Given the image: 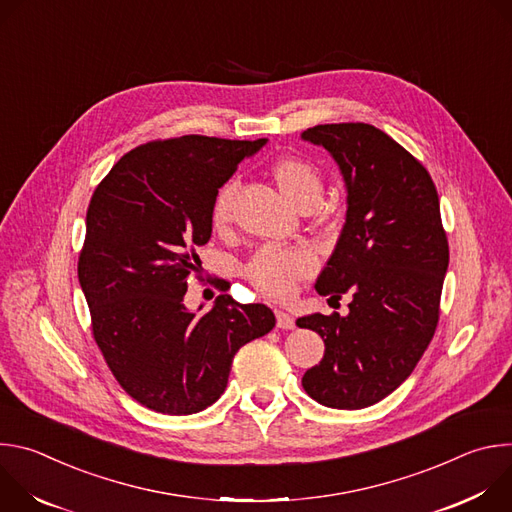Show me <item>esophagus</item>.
<instances>
[{"label":"esophagus","mask_w":512,"mask_h":512,"mask_svg":"<svg viewBox=\"0 0 512 512\" xmlns=\"http://www.w3.org/2000/svg\"><path fill=\"white\" fill-rule=\"evenodd\" d=\"M275 320H277V328H281V330H291V328H296V320L291 318L289 314L281 312V310H275Z\"/></svg>","instance_id":"esophagus-1"}]
</instances>
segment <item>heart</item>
Listing matches in <instances>:
<instances>
[{
	"mask_svg": "<svg viewBox=\"0 0 512 512\" xmlns=\"http://www.w3.org/2000/svg\"><path fill=\"white\" fill-rule=\"evenodd\" d=\"M273 180L289 202L298 208L318 204L322 194L320 172L306 160L281 158L271 168ZM237 184L231 180L218 188L210 204V227L214 233H225L233 221V200ZM318 267L316 255L306 247H259L243 265L245 279L273 300H285L296 289L298 281L310 277Z\"/></svg>",
	"mask_w": 512,
	"mask_h": 512,
	"instance_id": "b5f03b06",
	"label": "heart"
}]
</instances>
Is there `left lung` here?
Returning <instances> with one entry per match:
<instances>
[{
  "instance_id": "8db88e82",
  "label": "left lung",
  "mask_w": 512,
  "mask_h": 512,
  "mask_svg": "<svg viewBox=\"0 0 512 512\" xmlns=\"http://www.w3.org/2000/svg\"><path fill=\"white\" fill-rule=\"evenodd\" d=\"M302 137L332 154L348 192L346 223L316 291L352 296L344 318L296 322L326 346L302 385L326 407L362 409L413 373L435 334L450 261L440 198L423 164L375 125L328 123Z\"/></svg>"
}]
</instances>
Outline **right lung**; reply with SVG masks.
<instances>
[{
  "label": "right lung",
  "mask_w": 512,
  "mask_h": 512,
  "mask_svg": "<svg viewBox=\"0 0 512 512\" xmlns=\"http://www.w3.org/2000/svg\"><path fill=\"white\" fill-rule=\"evenodd\" d=\"M265 139H154L127 152L87 210L79 281L93 338L123 391L164 415L206 409L227 389L237 350L275 326L263 304L227 289L206 314L184 308L196 249L208 243L214 194ZM223 280V279H221Z\"/></svg>",
  "instance_id": "add662e5"
}]
</instances>
